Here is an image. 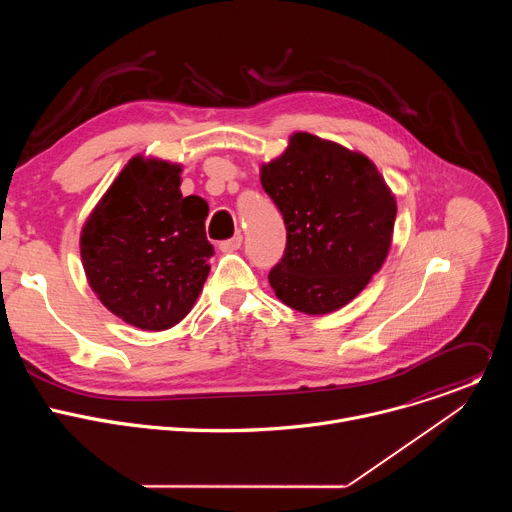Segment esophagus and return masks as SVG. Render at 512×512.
I'll list each match as a JSON object with an SVG mask.
<instances>
[{"mask_svg":"<svg viewBox=\"0 0 512 512\" xmlns=\"http://www.w3.org/2000/svg\"><path fill=\"white\" fill-rule=\"evenodd\" d=\"M241 243H243V237L235 235L233 239H227V241H223L221 245H218V249H221L223 253H233V251H237L241 247Z\"/></svg>","mask_w":512,"mask_h":512,"instance_id":"esophagus-1","label":"esophagus"}]
</instances>
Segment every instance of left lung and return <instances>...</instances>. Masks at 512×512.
I'll return each mask as SVG.
<instances>
[{
	"label": "left lung",
	"mask_w": 512,
	"mask_h": 512,
	"mask_svg": "<svg viewBox=\"0 0 512 512\" xmlns=\"http://www.w3.org/2000/svg\"><path fill=\"white\" fill-rule=\"evenodd\" d=\"M287 243L269 271L275 296L304 314H330L367 287L391 247L397 202L377 166L312 133L261 168Z\"/></svg>",
	"instance_id": "obj_1"
}]
</instances>
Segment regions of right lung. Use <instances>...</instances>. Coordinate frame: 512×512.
Instances as JSON below:
<instances>
[{
	"mask_svg": "<svg viewBox=\"0 0 512 512\" xmlns=\"http://www.w3.org/2000/svg\"><path fill=\"white\" fill-rule=\"evenodd\" d=\"M178 164L135 156L81 233V257L101 304L141 330H166L194 306L214 255L208 204L182 196Z\"/></svg>",
	"mask_w": 512,
	"mask_h": 512,
	"instance_id": "add662e5",
	"label": "right lung"
}]
</instances>
